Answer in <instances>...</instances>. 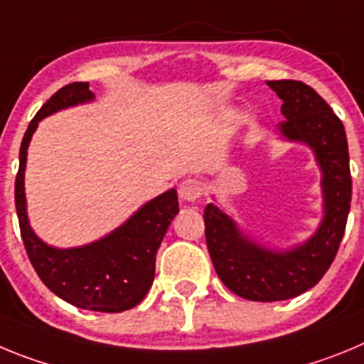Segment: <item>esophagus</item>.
Wrapping results in <instances>:
<instances>
[{
  "label": "esophagus",
  "mask_w": 364,
  "mask_h": 364,
  "mask_svg": "<svg viewBox=\"0 0 364 364\" xmlns=\"http://www.w3.org/2000/svg\"><path fill=\"white\" fill-rule=\"evenodd\" d=\"M202 182L197 178H186L178 186V197L184 202H197L202 197Z\"/></svg>",
  "instance_id": "1"
}]
</instances>
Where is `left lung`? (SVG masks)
<instances>
[{"mask_svg":"<svg viewBox=\"0 0 364 364\" xmlns=\"http://www.w3.org/2000/svg\"><path fill=\"white\" fill-rule=\"evenodd\" d=\"M282 100L279 134L314 151L321 169L323 220L310 239L275 250L247 237L217 204L204 210L205 242L217 275L247 301L273 302L314 288L336 259L352 200L345 125L310 85L295 80L266 82Z\"/></svg>","mask_w":364,"mask_h":364,"instance_id":"left-lung-1","label":"left lung"}]
</instances>
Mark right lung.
I'll list each match as a JSON object with an SVG mask.
<instances>
[{
  "label": "right lung",
  "instance_id": "obj_1",
  "mask_svg": "<svg viewBox=\"0 0 364 364\" xmlns=\"http://www.w3.org/2000/svg\"><path fill=\"white\" fill-rule=\"evenodd\" d=\"M87 82H74L54 92L36 112L19 147L16 175V211L31 264L53 294L83 310H131L142 302L154 279L156 252L167 228L178 213L176 189H167L138 208L127 220L102 239L76 247H54L34 233L27 215L25 166L34 131L43 118L62 109L92 102Z\"/></svg>",
  "mask_w": 364,
  "mask_h": 364
}]
</instances>
